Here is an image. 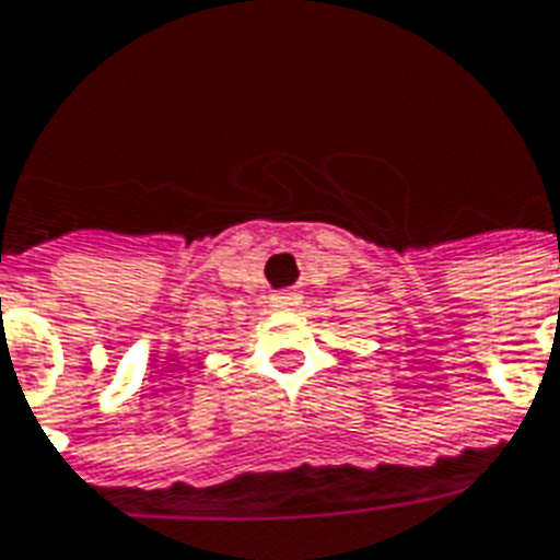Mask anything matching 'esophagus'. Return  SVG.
I'll return each mask as SVG.
<instances>
[{
    "mask_svg": "<svg viewBox=\"0 0 560 560\" xmlns=\"http://www.w3.org/2000/svg\"><path fill=\"white\" fill-rule=\"evenodd\" d=\"M271 306H277V310H298L301 295L298 292H277V295H271Z\"/></svg>",
    "mask_w": 560,
    "mask_h": 560,
    "instance_id": "34e87169",
    "label": "esophagus"
}]
</instances>
